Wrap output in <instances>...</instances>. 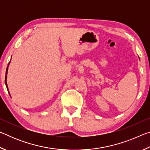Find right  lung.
Segmentation results:
<instances>
[{
  "label": "right lung",
  "instance_id": "obj_1",
  "mask_svg": "<svg viewBox=\"0 0 150 150\" xmlns=\"http://www.w3.org/2000/svg\"><path fill=\"white\" fill-rule=\"evenodd\" d=\"M10 63V62H9ZM9 65V63H8ZM8 67H7L6 68V75H5V85H6V87L7 88V89H8V92L9 93V91H8V86H7V83H6V79H7V76H6V74H7V72H8ZM10 95V93H9Z\"/></svg>",
  "mask_w": 150,
  "mask_h": 150
}]
</instances>
